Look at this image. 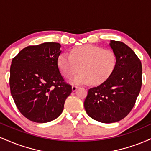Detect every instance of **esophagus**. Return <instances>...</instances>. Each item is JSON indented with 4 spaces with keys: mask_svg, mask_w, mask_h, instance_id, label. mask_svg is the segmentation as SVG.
Wrapping results in <instances>:
<instances>
[{
    "mask_svg": "<svg viewBox=\"0 0 151 151\" xmlns=\"http://www.w3.org/2000/svg\"><path fill=\"white\" fill-rule=\"evenodd\" d=\"M77 89H78V86H72V91H75Z\"/></svg>",
    "mask_w": 151,
    "mask_h": 151,
    "instance_id": "obj_1",
    "label": "esophagus"
}]
</instances>
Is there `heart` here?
<instances>
[{
    "mask_svg": "<svg viewBox=\"0 0 151 151\" xmlns=\"http://www.w3.org/2000/svg\"><path fill=\"white\" fill-rule=\"evenodd\" d=\"M58 65L65 77L70 78L79 70L70 80L74 84H101L113 73L116 65V56L112 50L100 47L86 45L71 50L70 55L62 53L58 59Z\"/></svg>",
    "mask_w": 151,
    "mask_h": 151,
    "instance_id": "heart-1",
    "label": "heart"
}]
</instances>
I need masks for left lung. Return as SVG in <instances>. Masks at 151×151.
<instances>
[{
    "instance_id": "obj_1",
    "label": "left lung",
    "mask_w": 151,
    "mask_h": 151,
    "mask_svg": "<svg viewBox=\"0 0 151 151\" xmlns=\"http://www.w3.org/2000/svg\"><path fill=\"white\" fill-rule=\"evenodd\" d=\"M109 46L116 54L113 73L96 87L89 89L84 106L91 119L104 123L119 121L134 106L142 85V65L129 46L111 40Z\"/></svg>"
}]
</instances>
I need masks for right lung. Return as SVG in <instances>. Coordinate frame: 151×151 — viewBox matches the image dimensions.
Segmentation results:
<instances>
[{
    "label": "right lung",
    "instance_id": "obj_1",
    "mask_svg": "<svg viewBox=\"0 0 151 151\" xmlns=\"http://www.w3.org/2000/svg\"><path fill=\"white\" fill-rule=\"evenodd\" d=\"M60 47L58 42L26 47L12 60L11 95L20 113L34 122L57 119L72 93V86L64 81L58 65Z\"/></svg>",
    "mask_w": 151,
    "mask_h": 151
}]
</instances>
